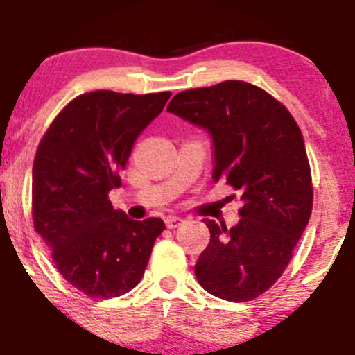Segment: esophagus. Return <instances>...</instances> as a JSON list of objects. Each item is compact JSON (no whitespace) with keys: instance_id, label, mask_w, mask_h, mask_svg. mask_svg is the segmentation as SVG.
<instances>
[{"instance_id":"1","label":"esophagus","mask_w":355,"mask_h":355,"mask_svg":"<svg viewBox=\"0 0 355 355\" xmlns=\"http://www.w3.org/2000/svg\"><path fill=\"white\" fill-rule=\"evenodd\" d=\"M164 223H166L168 228H177L184 223V220L180 216H166L164 218Z\"/></svg>"}]
</instances>
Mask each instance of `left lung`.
Returning a JSON list of instances; mask_svg holds the SVG:
<instances>
[{
    "label": "left lung",
    "instance_id": "8db88e82",
    "mask_svg": "<svg viewBox=\"0 0 355 355\" xmlns=\"http://www.w3.org/2000/svg\"><path fill=\"white\" fill-rule=\"evenodd\" d=\"M166 111L207 132L213 180L242 194L241 220L230 230L204 220L211 239L196 278L220 299H256L282 277L313 209L299 125L282 103L242 80L178 92Z\"/></svg>",
    "mask_w": 355,
    "mask_h": 355
}]
</instances>
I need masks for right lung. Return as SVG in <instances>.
Instances as JSON below:
<instances>
[{
  "instance_id": "obj_1",
  "label": "right lung",
  "mask_w": 355,
  "mask_h": 355,
  "mask_svg": "<svg viewBox=\"0 0 355 355\" xmlns=\"http://www.w3.org/2000/svg\"><path fill=\"white\" fill-rule=\"evenodd\" d=\"M170 92L94 91L75 98L42 137L32 166V213L60 273L89 297L110 299L141 282L159 218L130 220L111 206L132 148Z\"/></svg>"
}]
</instances>
